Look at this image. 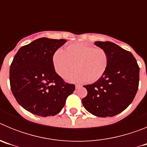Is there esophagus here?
Masks as SVG:
<instances>
[{
    "mask_svg": "<svg viewBox=\"0 0 147 147\" xmlns=\"http://www.w3.org/2000/svg\"><path fill=\"white\" fill-rule=\"evenodd\" d=\"M75 87H76V89H78V88H80V87H81V85H78V84H76V85H75Z\"/></svg>",
    "mask_w": 147,
    "mask_h": 147,
    "instance_id": "esophagus-1",
    "label": "esophagus"
}]
</instances>
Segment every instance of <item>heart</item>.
Instances as JSON below:
<instances>
[{"label": "heart", "mask_w": 147, "mask_h": 147, "mask_svg": "<svg viewBox=\"0 0 147 147\" xmlns=\"http://www.w3.org/2000/svg\"><path fill=\"white\" fill-rule=\"evenodd\" d=\"M52 59L56 72L62 78L78 67L79 71L67 78L72 82H95L104 76L109 65V55L105 49L81 42L66 45L64 51H57Z\"/></svg>", "instance_id": "obj_1"}]
</instances>
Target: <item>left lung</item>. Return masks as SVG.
<instances>
[{"instance_id": "obj_1", "label": "left lung", "mask_w": 147, "mask_h": 147, "mask_svg": "<svg viewBox=\"0 0 147 147\" xmlns=\"http://www.w3.org/2000/svg\"><path fill=\"white\" fill-rule=\"evenodd\" d=\"M109 55V65L100 80L85 85L83 106L98 117H112L124 111L134 99L139 85V66L132 53L113 42H95Z\"/></svg>"}]
</instances>
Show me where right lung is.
<instances>
[{
	"label": "right lung",
	"mask_w": 147,
	"mask_h": 147,
	"mask_svg": "<svg viewBox=\"0 0 147 147\" xmlns=\"http://www.w3.org/2000/svg\"><path fill=\"white\" fill-rule=\"evenodd\" d=\"M66 40L46 37L20 48L10 65L9 81L17 102L28 112L42 117L55 115L64 107L74 84L56 73L53 55Z\"/></svg>",
	"instance_id": "right-lung-1"
}]
</instances>
